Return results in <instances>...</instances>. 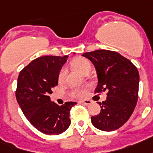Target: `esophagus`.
<instances>
[{
  "mask_svg": "<svg viewBox=\"0 0 153 153\" xmlns=\"http://www.w3.org/2000/svg\"><path fill=\"white\" fill-rule=\"evenodd\" d=\"M81 102H83L84 104H85V105H90V103L92 102V101L91 100H82L81 101Z\"/></svg>",
  "mask_w": 153,
  "mask_h": 153,
  "instance_id": "esophagus-1",
  "label": "esophagus"
}]
</instances>
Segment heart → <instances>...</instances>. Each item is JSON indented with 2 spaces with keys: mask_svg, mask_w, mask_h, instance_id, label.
Wrapping results in <instances>:
<instances>
[{
  "mask_svg": "<svg viewBox=\"0 0 153 153\" xmlns=\"http://www.w3.org/2000/svg\"><path fill=\"white\" fill-rule=\"evenodd\" d=\"M72 67H74L75 68L78 69L79 71L82 73H85L87 71L91 69V63L87 59H85V58H77L72 61L71 63ZM66 75V70L63 68L59 72V81H63V79L65 77ZM86 93V90L85 88H76L74 90H72V95L75 98H82L85 95Z\"/></svg>",
  "mask_w": 153,
  "mask_h": 153,
  "instance_id": "obj_1",
  "label": "heart"
}]
</instances>
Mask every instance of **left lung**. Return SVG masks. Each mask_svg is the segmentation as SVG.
<instances>
[{"mask_svg": "<svg viewBox=\"0 0 153 153\" xmlns=\"http://www.w3.org/2000/svg\"><path fill=\"white\" fill-rule=\"evenodd\" d=\"M97 72L95 92L107 91V100L99 104L100 114L91 117L94 127L102 131H113L126 123L138 101L139 75L138 69L120 53L107 50L84 53Z\"/></svg>", "mask_w": 153, "mask_h": 153, "instance_id": "obj_1", "label": "left lung"}]
</instances>
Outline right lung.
I'll list each match as a JSON object with an SVG mask.
<instances>
[{"label": "right lung", "mask_w": 153, "mask_h": 153, "mask_svg": "<svg viewBox=\"0 0 153 153\" xmlns=\"http://www.w3.org/2000/svg\"><path fill=\"white\" fill-rule=\"evenodd\" d=\"M68 58L39 57L26 66L18 77V103L30 123L45 134L63 133L71 124L69 112L76 102L59 106L49 96L58 85L59 72Z\"/></svg>", "instance_id": "1"}]
</instances>
